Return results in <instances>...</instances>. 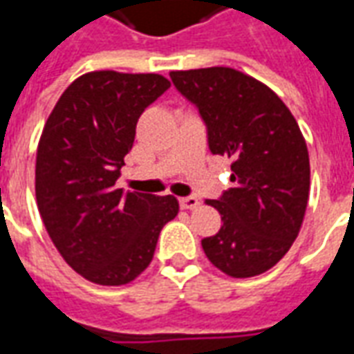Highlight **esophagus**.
I'll return each mask as SVG.
<instances>
[{
    "label": "esophagus",
    "instance_id": "34e87169",
    "mask_svg": "<svg viewBox=\"0 0 354 354\" xmlns=\"http://www.w3.org/2000/svg\"><path fill=\"white\" fill-rule=\"evenodd\" d=\"M180 207L184 210H193V208L199 207V199L197 197H182L180 199Z\"/></svg>",
    "mask_w": 354,
    "mask_h": 354
}]
</instances>
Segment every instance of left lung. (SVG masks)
I'll use <instances>...</instances> for the list:
<instances>
[{
	"mask_svg": "<svg viewBox=\"0 0 354 354\" xmlns=\"http://www.w3.org/2000/svg\"><path fill=\"white\" fill-rule=\"evenodd\" d=\"M170 80L199 108L210 151L233 161V187L207 201L222 227L203 239V250L235 279L266 273L296 241L309 199L311 169L299 124L271 88L233 68L180 70Z\"/></svg>",
	"mask_w": 354,
	"mask_h": 354,
	"instance_id": "obj_1",
	"label": "left lung"
}]
</instances>
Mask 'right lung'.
<instances>
[{
  "label": "right lung",
  "mask_w": 354,
  "mask_h": 354,
  "mask_svg": "<svg viewBox=\"0 0 354 354\" xmlns=\"http://www.w3.org/2000/svg\"><path fill=\"white\" fill-rule=\"evenodd\" d=\"M170 87L159 73H83L58 98L35 157V201L53 245L102 286L134 281L153 260L176 197L115 187L142 111Z\"/></svg>",
  "instance_id": "add662e5"
}]
</instances>
